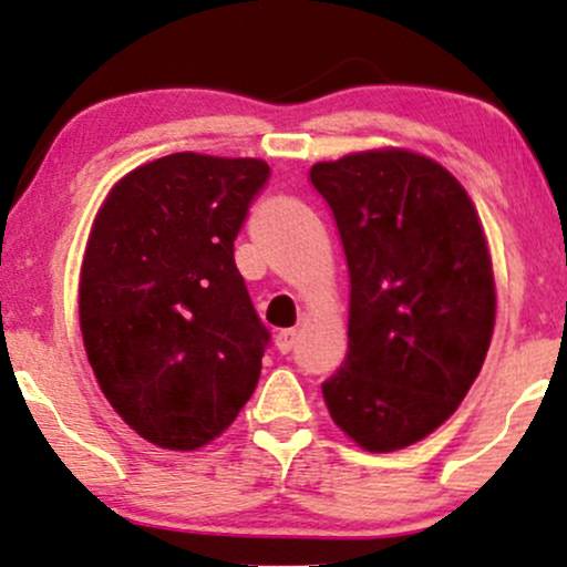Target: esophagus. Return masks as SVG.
<instances>
[{
    "label": "esophagus",
    "instance_id": "esophagus-1",
    "mask_svg": "<svg viewBox=\"0 0 567 567\" xmlns=\"http://www.w3.org/2000/svg\"><path fill=\"white\" fill-rule=\"evenodd\" d=\"M296 341H298V333H296V330H279V333L275 336L277 349L282 351V354H288V351L296 349Z\"/></svg>",
    "mask_w": 567,
    "mask_h": 567
}]
</instances>
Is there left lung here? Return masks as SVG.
<instances>
[{
  "mask_svg": "<svg viewBox=\"0 0 567 567\" xmlns=\"http://www.w3.org/2000/svg\"><path fill=\"white\" fill-rule=\"evenodd\" d=\"M349 264V354L322 383L330 419L370 453L424 440L461 405L496 324L487 239L440 162L373 148L317 162Z\"/></svg>",
  "mask_w": 567,
  "mask_h": 567,
  "instance_id": "1",
  "label": "left lung"
}]
</instances>
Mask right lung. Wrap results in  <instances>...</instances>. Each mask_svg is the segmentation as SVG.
<instances>
[{
    "label": "right lung",
    "mask_w": 567,
    "mask_h": 567,
    "mask_svg": "<svg viewBox=\"0 0 567 567\" xmlns=\"http://www.w3.org/2000/svg\"><path fill=\"white\" fill-rule=\"evenodd\" d=\"M266 178L264 159L167 154L116 181L93 220L84 351L122 421L167 451L220 437L256 392L269 330L234 239Z\"/></svg>",
    "instance_id": "add662e5"
}]
</instances>
